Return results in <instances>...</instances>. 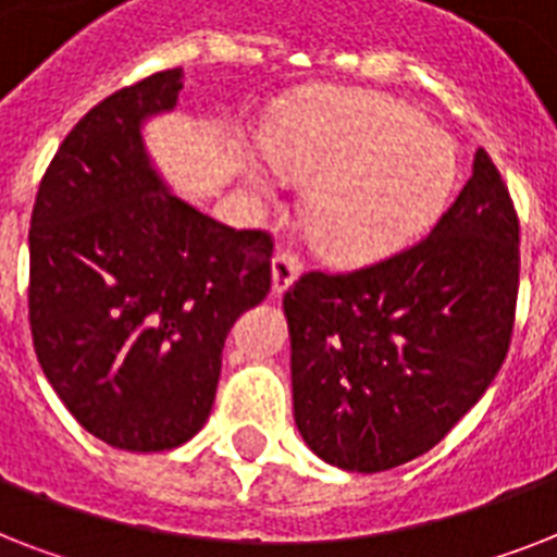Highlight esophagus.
Segmentation results:
<instances>
[{"mask_svg":"<svg viewBox=\"0 0 557 557\" xmlns=\"http://www.w3.org/2000/svg\"><path fill=\"white\" fill-rule=\"evenodd\" d=\"M300 271V257L292 248H277L271 257V292L283 295Z\"/></svg>","mask_w":557,"mask_h":557,"instance_id":"34e87169","label":"esophagus"}]
</instances>
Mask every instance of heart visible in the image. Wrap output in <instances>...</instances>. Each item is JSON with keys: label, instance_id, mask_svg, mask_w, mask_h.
Segmentation results:
<instances>
[{"label": "heart", "instance_id": "obj_1", "mask_svg": "<svg viewBox=\"0 0 557 557\" xmlns=\"http://www.w3.org/2000/svg\"><path fill=\"white\" fill-rule=\"evenodd\" d=\"M271 164L312 185L306 231L335 257H372L431 225L457 185V150L398 100L338 91L288 112L269 135ZM248 178L262 187L260 170Z\"/></svg>", "mask_w": 557, "mask_h": 557}]
</instances>
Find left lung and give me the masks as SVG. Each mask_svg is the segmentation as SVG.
Segmentation results:
<instances>
[{
    "label": "left lung",
    "instance_id": "1",
    "mask_svg": "<svg viewBox=\"0 0 557 557\" xmlns=\"http://www.w3.org/2000/svg\"><path fill=\"white\" fill-rule=\"evenodd\" d=\"M518 286V210L476 150L424 239L364 269L306 271L283 295L306 445L358 474L440 445L506 361Z\"/></svg>",
    "mask_w": 557,
    "mask_h": 557
}]
</instances>
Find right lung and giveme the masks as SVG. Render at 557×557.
<instances>
[{"label": "right lung", "mask_w": 557, "mask_h": 557, "mask_svg": "<svg viewBox=\"0 0 557 557\" xmlns=\"http://www.w3.org/2000/svg\"><path fill=\"white\" fill-rule=\"evenodd\" d=\"M185 72L109 95L65 135L30 213L28 318L39 367L112 448L170 450L201 431L234 321L269 295L271 236L205 216L144 147Z\"/></svg>", "instance_id": "add662e5"}]
</instances>
